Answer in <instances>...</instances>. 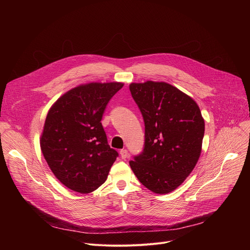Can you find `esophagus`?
I'll return each instance as SVG.
<instances>
[{
  "mask_svg": "<svg viewBox=\"0 0 250 250\" xmlns=\"http://www.w3.org/2000/svg\"><path fill=\"white\" fill-rule=\"evenodd\" d=\"M120 155L122 157V159H126L127 157H128V152L126 150H121Z\"/></svg>",
  "mask_w": 250,
  "mask_h": 250,
  "instance_id": "34e87169",
  "label": "esophagus"
}]
</instances>
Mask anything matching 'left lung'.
Returning <instances> with one entry per match:
<instances>
[{
    "mask_svg": "<svg viewBox=\"0 0 250 250\" xmlns=\"http://www.w3.org/2000/svg\"><path fill=\"white\" fill-rule=\"evenodd\" d=\"M129 91L145 123V147L130 168L144 187L165 194L176 189L199 161L205 121L199 105L165 82L132 83Z\"/></svg>",
    "mask_w": 250,
    "mask_h": 250,
    "instance_id": "obj_1",
    "label": "left lung"
}]
</instances>
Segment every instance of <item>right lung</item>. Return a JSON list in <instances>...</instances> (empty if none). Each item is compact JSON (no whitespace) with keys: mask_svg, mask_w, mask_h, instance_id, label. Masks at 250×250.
<instances>
[{"mask_svg":"<svg viewBox=\"0 0 250 250\" xmlns=\"http://www.w3.org/2000/svg\"><path fill=\"white\" fill-rule=\"evenodd\" d=\"M124 83L92 82L62 95L49 108L41 148L55 176L68 188L89 193L106 180L118 153L101 125L105 107Z\"/></svg>","mask_w":250,"mask_h":250,"instance_id":"right-lung-1","label":"right lung"}]
</instances>
